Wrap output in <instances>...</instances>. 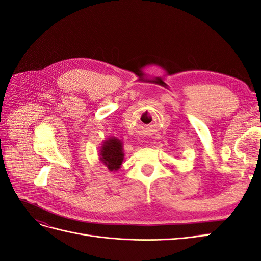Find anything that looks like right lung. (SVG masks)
Here are the masks:
<instances>
[{"mask_svg": "<svg viewBox=\"0 0 261 261\" xmlns=\"http://www.w3.org/2000/svg\"><path fill=\"white\" fill-rule=\"evenodd\" d=\"M100 160L103 163L109 171H117L121 168L124 152H123V143L116 137L108 138L103 141V144L99 150Z\"/></svg>", "mask_w": 261, "mask_h": 261, "instance_id": "1", "label": "right lung"}]
</instances>
